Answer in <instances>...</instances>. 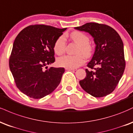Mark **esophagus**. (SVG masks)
<instances>
[{"label": "esophagus", "mask_w": 133, "mask_h": 133, "mask_svg": "<svg viewBox=\"0 0 133 133\" xmlns=\"http://www.w3.org/2000/svg\"><path fill=\"white\" fill-rule=\"evenodd\" d=\"M66 70H72V71H75V70H76V69H75V68H66Z\"/></svg>", "instance_id": "obj_1"}]
</instances>
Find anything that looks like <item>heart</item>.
<instances>
[{
    "label": "heart",
    "instance_id": "heart-1",
    "mask_svg": "<svg viewBox=\"0 0 133 133\" xmlns=\"http://www.w3.org/2000/svg\"><path fill=\"white\" fill-rule=\"evenodd\" d=\"M70 38L73 42L78 45L77 54H82L86 57H90L93 54V48L89 42V37L84 33L75 31L70 35ZM66 47V39L64 36H61L56 40L54 45V50L58 55L63 54ZM85 62V58L82 55H65L58 59L59 66L66 68H76L82 65Z\"/></svg>",
    "mask_w": 133,
    "mask_h": 133
}]
</instances>
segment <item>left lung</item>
Masks as SVG:
<instances>
[{
	"mask_svg": "<svg viewBox=\"0 0 133 133\" xmlns=\"http://www.w3.org/2000/svg\"><path fill=\"white\" fill-rule=\"evenodd\" d=\"M75 29L88 32L96 45L94 54L86 69L87 75L79 85L86 92L96 98L113 91L125 68L124 46L119 34L107 25L87 23ZM96 66L97 68H94Z\"/></svg>",
	"mask_w": 133,
	"mask_h": 133,
	"instance_id": "obj_1",
	"label": "left lung"
}]
</instances>
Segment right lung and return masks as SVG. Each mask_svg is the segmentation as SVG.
I'll use <instances>...</instances> for the list:
<instances>
[{
  "label": "right lung",
  "mask_w": 133,
  "mask_h": 133,
  "mask_svg": "<svg viewBox=\"0 0 133 133\" xmlns=\"http://www.w3.org/2000/svg\"><path fill=\"white\" fill-rule=\"evenodd\" d=\"M66 30L35 25L26 26L17 36L9 67L17 88L23 94L40 99L60 84L64 68H48L46 65L54 63L55 43Z\"/></svg>",
  "instance_id": "add662e5"
}]
</instances>
